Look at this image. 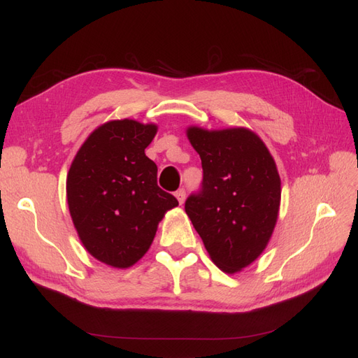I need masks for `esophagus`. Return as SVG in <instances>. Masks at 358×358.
<instances>
[{
    "label": "esophagus",
    "mask_w": 358,
    "mask_h": 358,
    "mask_svg": "<svg viewBox=\"0 0 358 358\" xmlns=\"http://www.w3.org/2000/svg\"><path fill=\"white\" fill-rule=\"evenodd\" d=\"M175 196H176L178 201H179L180 204H183V201H185V197H187V192H185V189L180 188V189H178V191H176Z\"/></svg>",
    "instance_id": "1"
}]
</instances>
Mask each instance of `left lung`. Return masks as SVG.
Masks as SVG:
<instances>
[{"mask_svg":"<svg viewBox=\"0 0 358 358\" xmlns=\"http://www.w3.org/2000/svg\"><path fill=\"white\" fill-rule=\"evenodd\" d=\"M201 158L203 187L185 203L212 262L233 275L263 254L280 206V178L267 146L245 127L187 128Z\"/></svg>","mask_w":358,"mask_h":358,"instance_id":"1","label":"left lung"}]
</instances>
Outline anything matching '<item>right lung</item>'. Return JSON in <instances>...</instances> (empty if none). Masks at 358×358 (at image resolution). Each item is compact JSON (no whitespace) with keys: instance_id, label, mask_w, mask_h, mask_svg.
I'll list each match as a JSON object with an SVG mask.
<instances>
[{"instance_id":"add662e5","label":"right lung","mask_w":358,"mask_h":358,"mask_svg":"<svg viewBox=\"0 0 358 358\" xmlns=\"http://www.w3.org/2000/svg\"><path fill=\"white\" fill-rule=\"evenodd\" d=\"M157 124L115 119L96 127L67 175V203L79 239L94 258L128 268L154 242L159 221L178 200L157 183L145 149Z\"/></svg>"}]
</instances>
